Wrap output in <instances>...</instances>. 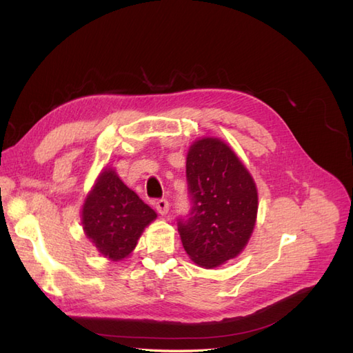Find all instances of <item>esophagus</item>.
I'll use <instances>...</instances> for the list:
<instances>
[{
    "mask_svg": "<svg viewBox=\"0 0 353 353\" xmlns=\"http://www.w3.org/2000/svg\"><path fill=\"white\" fill-rule=\"evenodd\" d=\"M156 210L157 213H160V215H166V213L169 212V201L166 199H160L157 200L156 203Z\"/></svg>",
    "mask_w": 353,
    "mask_h": 353,
    "instance_id": "1",
    "label": "esophagus"
}]
</instances>
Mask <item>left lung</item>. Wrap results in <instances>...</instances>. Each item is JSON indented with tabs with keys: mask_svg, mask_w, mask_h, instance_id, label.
I'll use <instances>...</instances> for the list:
<instances>
[{
	"mask_svg": "<svg viewBox=\"0 0 353 353\" xmlns=\"http://www.w3.org/2000/svg\"><path fill=\"white\" fill-rule=\"evenodd\" d=\"M187 183L191 210L178 219V232L191 259L216 268L248 244L258 215V190L237 154L218 138L188 148Z\"/></svg>",
	"mask_w": 353,
	"mask_h": 353,
	"instance_id": "1",
	"label": "left lung"
}]
</instances>
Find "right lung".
Returning a JSON list of instances; mask_svg holds the SVG:
<instances>
[{"label": "right lung", "instance_id": "obj_1", "mask_svg": "<svg viewBox=\"0 0 353 353\" xmlns=\"http://www.w3.org/2000/svg\"><path fill=\"white\" fill-rule=\"evenodd\" d=\"M156 216L113 169L105 168L85 199L82 227L104 258L122 261L135 249L144 228Z\"/></svg>", "mask_w": 353, "mask_h": 353}]
</instances>
